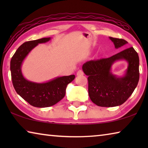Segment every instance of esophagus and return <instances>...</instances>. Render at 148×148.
I'll list each match as a JSON object with an SVG mask.
<instances>
[{
    "label": "esophagus",
    "mask_w": 148,
    "mask_h": 148,
    "mask_svg": "<svg viewBox=\"0 0 148 148\" xmlns=\"http://www.w3.org/2000/svg\"><path fill=\"white\" fill-rule=\"evenodd\" d=\"M84 72L82 71V70H79V71H78L77 72V76H82V75H84Z\"/></svg>",
    "instance_id": "obj_1"
}]
</instances>
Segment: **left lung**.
Segmentation results:
<instances>
[{
    "instance_id": "8db88e82",
    "label": "left lung",
    "mask_w": 148,
    "mask_h": 148,
    "mask_svg": "<svg viewBox=\"0 0 148 148\" xmlns=\"http://www.w3.org/2000/svg\"><path fill=\"white\" fill-rule=\"evenodd\" d=\"M110 39L116 49L128 43L123 39L112 37ZM122 59L129 64L125 76L119 78L111 73V67L115 61ZM82 69L88 76V92L91 101L99 106H117L129 98L138 83L139 57L131 47L108 58L87 61Z\"/></svg>"
}]
</instances>
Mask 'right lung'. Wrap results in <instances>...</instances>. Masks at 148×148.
I'll return each mask as SVG.
<instances>
[{
	"mask_svg": "<svg viewBox=\"0 0 148 148\" xmlns=\"http://www.w3.org/2000/svg\"><path fill=\"white\" fill-rule=\"evenodd\" d=\"M51 38L26 42L16 50L10 61L12 84L17 93L32 106L46 108L53 106L64 98L67 85L73 81L74 75L56 77L46 83H35L26 79L21 72L23 60L38 44L45 43Z\"/></svg>",
	"mask_w": 148,
	"mask_h": 148,
	"instance_id": "1",
	"label": "right lung"
}]
</instances>
